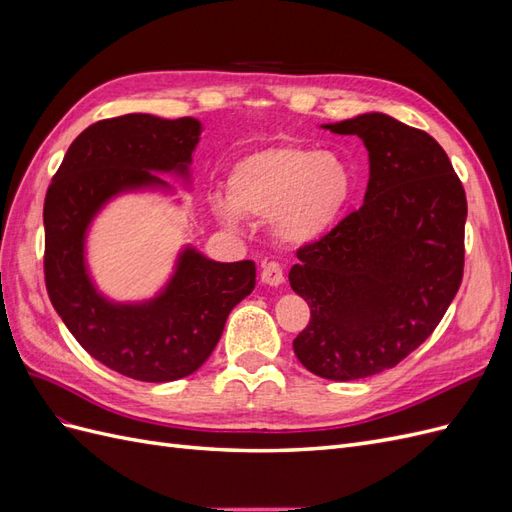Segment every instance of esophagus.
<instances>
[{
    "instance_id": "34e87169",
    "label": "esophagus",
    "mask_w": 512,
    "mask_h": 512,
    "mask_svg": "<svg viewBox=\"0 0 512 512\" xmlns=\"http://www.w3.org/2000/svg\"><path fill=\"white\" fill-rule=\"evenodd\" d=\"M260 280H262V284H267V286H280V284H284V271H282V267H280V262H265V265H262V271H260Z\"/></svg>"
}]
</instances>
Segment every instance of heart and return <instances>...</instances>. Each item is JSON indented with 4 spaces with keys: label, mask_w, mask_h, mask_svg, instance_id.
<instances>
[{
    "label": "heart",
    "mask_w": 512,
    "mask_h": 512,
    "mask_svg": "<svg viewBox=\"0 0 512 512\" xmlns=\"http://www.w3.org/2000/svg\"><path fill=\"white\" fill-rule=\"evenodd\" d=\"M352 190V170L335 153L280 145L235 162L226 179L228 200L215 196L211 205L230 228L239 224L241 215L269 218L275 239L307 245L335 226Z\"/></svg>",
    "instance_id": "b5f03b06"
}]
</instances>
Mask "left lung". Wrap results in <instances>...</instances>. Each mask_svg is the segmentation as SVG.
<instances>
[{
    "instance_id": "left-lung-1",
    "label": "left lung",
    "mask_w": 512,
    "mask_h": 512,
    "mask_svg": "<svg viewBox=\"0 0 512 512\" xmlns=\"http://www.w3.org/2000/svg\"><path fill=\"white\" fill-rule=\"evenodd\" d=\"M369 151L365 203L301 245L290 286L309 305L297 359L329 380L376 376L436 331L463 277L468 200L427 132L365 113L324 126Z\"/></svg>"
}]
</instances>
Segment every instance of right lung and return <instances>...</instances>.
Listing matches in <instances>:
<instances>
[{
	"mask_svg": "<svg viewBox=\"0 0 512 512\" xmlns=\"http://www.w3.org/2000/svg\"><path fill=\"white\" fill-rule=\"evenodd\" d=\"M200 136L192 117L132 113L91 123L74 138L44 198V282L55 312L96 361L143 382L194 374L218 346L230 309L256 286L252 260L215 262L185 250L158 299L115 305L89 282L85 230L108 198L185 173Z\"/></svg>",
	"mask_w": 512,
	"mask_h": 512,
	"instance_id": "1",
	"label": "right lung"
}]
</instances>
